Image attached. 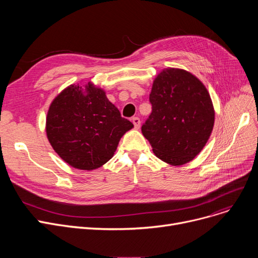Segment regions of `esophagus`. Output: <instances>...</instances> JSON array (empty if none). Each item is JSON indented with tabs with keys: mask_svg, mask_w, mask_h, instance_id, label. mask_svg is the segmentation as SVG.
<instances>
[{
	"mask_svg": "<svg viewBox=\"0 0 258 258\" xmlns=\"http://www.w3.org/2000/svg\"><path fill=\"white\" fill-rule=\"evenodd\" d=\"M132 122L134 123L135 128H136V130H139V128H140L141 121H140V119H139L138 117H134V118H132Z\"/></svg>",
	"mask_w": 258,
	"mask_h": 258,
	"instance_id": "1",
	"label": "esophagus"
}]
</instances>
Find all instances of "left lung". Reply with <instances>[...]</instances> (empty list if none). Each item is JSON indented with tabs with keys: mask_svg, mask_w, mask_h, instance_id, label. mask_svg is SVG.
<instances>
[{
	"mask_svg": "<svg viewBox=\"0 0 258 258\" xmlns=\"http://www.w3.org/2000/svg\"><path fill=\"white\" fill-rule=\"evenodd\" d=\"M150 101L153 111L141 131L154 154L173 166L194 160L214 124V108L205 86L191 73L168 68L155 78Z\"/></svg>",
	"mask_w": 258,
	"mask_h": 258,
	"instance_id": "obj_1",
	"label": "left lung"
}]
</instances>
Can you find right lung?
Wrapping results in <instances>:
<instances>
[{"label": "right lung", "mask_w": 258, "mask_h": 258, "mask_svg": "<svg viewBox=\"0 0 258 258\" xmlns=\"http://www.w3.org/2000/svg\"><path fill=\"white\" fill-rule=\"evenodd\" d=\"M133 127L105 92L92 83L66 88L50 104L46 119L53 150L70 166L83 170L105 164L121 137Z\"/></svg>", "instance_id": "add662e5"}]
</instances>
